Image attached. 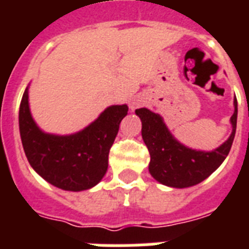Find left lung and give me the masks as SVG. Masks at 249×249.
I'll list each match as a JSON object with an SVG mask.
<instances>
[{"label": "left lung", "instance_id": "obj_1", "mask_svg": "<svg viewBox=\"0 0 249 249\" xmlns=\"http://www.w3.org/2000/svg\"><path fill=\"white\" fill-rule=\"evenodd\" d=\"M232 132L228 141L213 151H197L179 143L166 128L163 117L147 108L136 109L142 121V138L151 160L148 170L156 181L170 187L185 189L197 185L224 163L235 137L238 102L234 99Z\"/></svg>", "mask_w": 249, "mask_h": 249}]
</instances>
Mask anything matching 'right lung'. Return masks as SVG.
I'll list each match as a JSON object with an SVG mask.
<instances>
[{
    "instance_id": "obj_1",
    "label": "right lung",
    "mask_w": 249,
    "mask_h": 249,
    "mask_svg": "<svg viewBox=\"0 0 249 249\" xmlns=\"http://www.w3.org/2000/svg\"><path fill=\"white\" fill-rule=\"evenodd\" d=\"M128 106H109L83 130L70 136L42 132L33 120L25 89L19 108V130L29 164L45 181L66 191H83L101 182L108 154Z\"/></svg>"
}]
</instances>
